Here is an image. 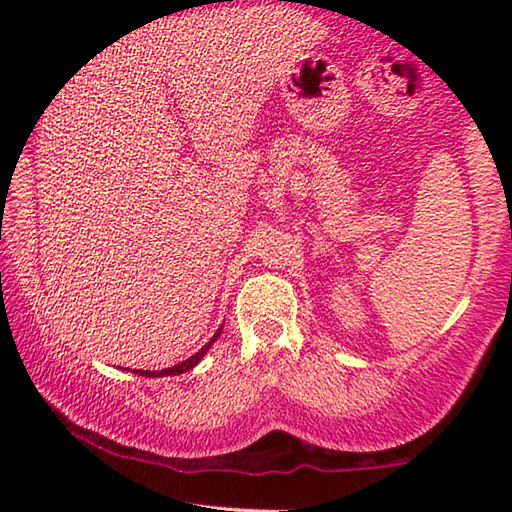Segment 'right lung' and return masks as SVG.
I'll return each mask as SVG.
<instances>
[{
    "label": "right lung",
    "mask_w": 512,
    "mask_h": 512,
    "mask_svg": "<svg viewBox=\"0 0 512 512\" xmlns=\"http://www.w3.org/2000/svg\"><path fill=\"white\" fill-rule=\"evenodd\" d=\"M221 329L223 327H219L216 329V334L212 336L210 341H207L201 350H198L196 354H192V357L189 359H185L183 363H176V366H171V368H164V370H135L137 375H144V377H169V375H183V372H187V370H192L194 366H198V361H201L205 354H207V350L212 348V343L219 339V334H221Z\"/></svg>",
    "instance_id": "add662e5"
}]
</instances>
